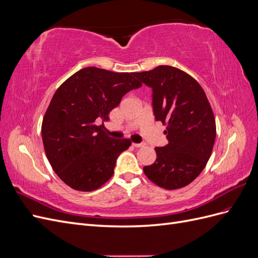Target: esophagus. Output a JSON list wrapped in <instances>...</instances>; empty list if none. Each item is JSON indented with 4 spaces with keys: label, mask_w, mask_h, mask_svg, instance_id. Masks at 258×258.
I'll return each mask as SVG.
<instances>
[{
    "label": "esophagus",
    "mask_w": 258,
    "mask_h": 258,
    "mask_svg": "<svg viewBox=\"0 0 258 258\" xmlns=\"http://www.w3.org/2000/svg\"><path fill=\"white\" fill-rule=\"evenodd\" d=\"M132 145H134L135 147H143V146H145V143H132Z\"/></svg>",
    "instance_id": "esophagus-1"
}]
</instances>
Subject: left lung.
<instances>
[{
  "mask_svg": "<svg viewBox=\"0 0 258 258\" xmlns=\"http://www.w3.org/2000/svg\"><path fill=\"white\" fill-rule=\"evenodd\" d=\"M135 76L153 88L155 118L167 126L168 144L155 147L157 158L143 168L144 173L162 188H182L201 173L212 154V107L199 83L177 68L159 66Z\"/></svg>",
  "mask_w": 258,
  "mask_h": 258,
  "instance_id": "8db88e82",
  "label": "left lung"
}]
</instances>
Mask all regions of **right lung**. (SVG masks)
I'll return each instance as SVG.
<instances>
[{"instance_id":"obj_1","label":"right lung","mask_w":258,"mask_h":258,"mask_svg":"<svg viewBox=\"0 0 258 258\" xmlns=\"http://www.w3.org/2000/svg\"><path fill=\"white\" fill-rule=\"evenodd\" d=\"M142 83L135 73L84 68L62 83L42 122L44 150L52 170L71 188L92 191L114 173L116 159L131 145L130 139L108 137V114L121 98Z\"/></svg>"}]
</instances>
